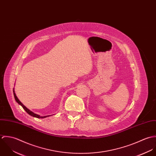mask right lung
Instances as JSON below:
<instances>
[{
	"label": "right lung",
	"mask_w": 156,
	"mask_h": 156,
	"mask_svg": "<svg viewBox=\"0 0 156 156\" xmlns=\"http://www.w3.org/2000/svg\"><path fill=\"white\" fill-rule=\"evenodd\" d=\"M13 92H14V98H15V100H16V101L20 105H21L23 107V108L24 109V111L26 112L29 115H30V116H34V117H35V118H44L45 117H47V116H49V115L48 116H40V115H37V114H35V113H34V112H32V111H30V110H29L26 106H24L23 105L22 103H21V101L18 99V98H17V97L16 96V94H15V92H14V90H13Z\"/></svg>",
	"instance_id": "obj_1"
}]
</instances>
